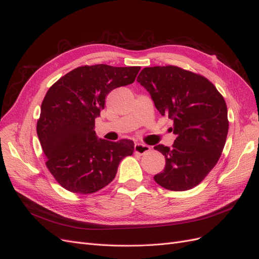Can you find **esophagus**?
Wrapping results in <instances>:
<instances>
[{"label":"esophagus","mask_w":259,"mask_h":259,"mask_svg":"<svg viewBox=\"0 0 259 259\" xmlns=\"http://www.w3.org/2000/svg\"><path fill=\"white\" fill-rule=\"evenodd\" d=\"M149 149H151V147L145 145V144H140V143H137L135 145V153L136 154H140V155H143L145 154L146 152H148Z\"/></svg>","instance_id":"obj_1"}]
</instances>
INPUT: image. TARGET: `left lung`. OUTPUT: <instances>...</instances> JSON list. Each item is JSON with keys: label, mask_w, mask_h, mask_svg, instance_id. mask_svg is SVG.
I'll list each match as a JSON object with an SVG mask.
<instances>
[{"label": "left lung", "mask_w": 259, "mask_h": 259, "mask_svg": "<svg viewBox=\"0 0 259 259\" xmlns=\"http://www.w3.org/2000/svg\"><path fill=\"white\" fill-rule=\"evenodd\" d=\"M137 81L148 91L159 113L173 120L170 129L177 136L171 148L154 147L165 158L155 182L169 190L191 189L222 155L229 127L226 102L210 80L179 66L144 68Z\"/></svg>", "instance_id": "obj_1"}]
</instances>
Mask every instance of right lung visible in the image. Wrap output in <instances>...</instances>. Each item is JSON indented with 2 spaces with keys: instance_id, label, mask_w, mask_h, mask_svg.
Masks as SVG:
<instances>
[{
  "instance_id": "1",
  "label": "right lung",
  "mask_w": 259,
  "mask_h": 259,
  "mask_svg": "<svg viewBox=\"0 0 259 259\" xmlns=\"http://www.w3.org/2000/svg\"><path fill=\"white\" fill-rule=\"evenodd\" d=\"M140 66L84 65L48 89L36 132L46 166L59 184L75 194H93L114 180L119 162L135 151L131 140L98 139L95 119L105 97L135 81Z\"/></svg>"
}]
</instances>
